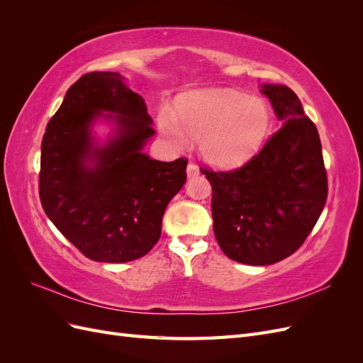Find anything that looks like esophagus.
Masks as SVG:
<instances>
[{"instance_id": "34e87169", "label": "esophagus", "mask_w": 363, "mask_h": 363, "mask_svg": "<svg viewBox=\"0 0 363 363\" xmlns=\"http://www.w3.org/2000/svg\"><path fill=\"white\" fill-rule=\"evenodd\" d=\"M186 174H188V179L199 177V175H200V169H199V167H196V164L189 163L188 168H186Z\"/></svg>"}]
</instances>
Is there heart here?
<instances>
[{
    "instance_id": "obj_1",
    "label": "heart",
    "mask_w": 363,
    "mask_h": 363,
    "mask_svg": "<svg viewBox=\"0 0 363 363\" xmlns=\"http://www.w3.org/2000/svg\"><path fill=\"white\" fill-rule=\"evenodd\" d=\"M177 119L159 116L162 135L177 148L199 139L201 157L215 168H235L255 157L272 128V111L259 96L233 89H204L186 95L177 106Z\"/></svg>"
}]
</instances>
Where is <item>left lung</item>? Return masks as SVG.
Returning a JSON list of instances; mask_svg holds the SVG:
<instances>
[{
    "label": "left lung",
    "mask_w": 363,
    "mask_h": 363,
    "mask_svg": "<svg viewBox=\"0 0 363 363\" xmlns=\"http://www.w3.org/2000/svg\"><path fill=\"white\" fill-rule=\"evenodd\" d=\"M281 121L257 156L230 172L204 171L212 184L216 242L245 265H271L309 236L327 200L321 140L301 101L283 84H260Z\"/></svg>",
    "instance_id": "left-lung-1"
}]
</instances>
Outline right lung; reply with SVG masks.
Here are the masks:
<instances>
[{
    "instance_id": "1",
    "label": "right lung",
    "mask_w": 363,
    "mask_h": 363,
    "mask_svg": "<svg viewBox=\"0 0 363 363\" xmlns=\"http://www.w3.org/2000/svg\"><path fill=\"white\" fill-rule=\"evenodd\" d=\"M98 125L109 127L101 138ZM139 94L119 72L77 80L42 139L39 195L59 232L86 257L124 263L145 256L162 233L164 208L186 182V162H159Z\"/></svg>"
}]
</instances>
